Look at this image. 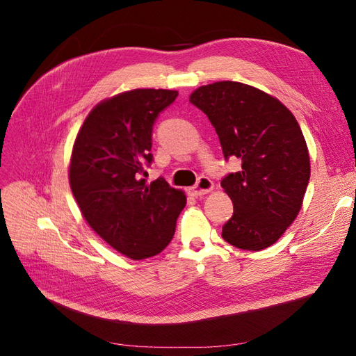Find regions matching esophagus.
<instances>
[{
	"instance_id": "esophagus-1",
	"label": "esophagus",
	"mask_w": 356,
	"mask_h": 356,
	"mask_svg": "<svg viewBox=\"0 0 356 356\" xmlns=\"http://www.w3.org/2000/svg\"><path fill=\"white\" fill-rule=\"evenodd\" d=\"M212 188H213V182L207 177H200L197 184L191 188V195L195 197H202L204 195H208V193H211Z\"/></svg>"
}]
</instances>
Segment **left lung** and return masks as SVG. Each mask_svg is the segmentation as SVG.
Instances as JSON below:
<instances>
[{
  "mask_svg": "<svg viewBox=\"0 0 356 356\" xmlns=\"http://www.w3.org/2000/svg\"><path fill=\"white\" fill-rule=\"evenodd\" d=\"M190 102L208 115L224 157L242 160L221 181L234 208L222 239L246 251L268 248L296 220L310 178L296 117L275 96L238 81L200 86Z\"/></svg>",
  "mask_w": 356,
  "mask_h": 356,
  "instance_id": "left-lung-1",
  "label": "left lung"
}]
</instances>
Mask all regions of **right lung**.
Returning <instances> with one entry per match:
<instances>
[{"label": "right lung", "mask_w": 356, "mask_h": 356, "mask_svg": "<svg viewBox=\"0 0 356 356\" xmlns=\"http://www.w3.org/2000/svg\"><path fill=\"white\" fill-rule=\"evenodd\" d=\"M177 90L134 89L104 99L86 117L70 161V186L84 220L132 260L160 254L174 238L187 197L165 179L147 184L156 117Z\"/></svg>", "instance_id": "obj_1"}]
</instances>
